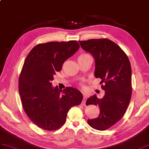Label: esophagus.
Listing matches in <instances>:
<instances>
[{
  "label": "esophagus",
  "mask_w": 149,
  "mask_h": 149,
  "mask_svg": "<svg viewBox=\"0 0 149 149\" xmlns=\"http://www.w3.org/2000/svg\"><path fill=\"white\" fill-rule=\"evenodd\" d=\"M86 100H87V96H85V95H84V96H83V100H82V104L83 105H85V104H86Z\"/></svg>",
  "instance_id": "esophagus-1"
}]
</instances>
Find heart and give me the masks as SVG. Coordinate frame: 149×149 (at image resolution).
<instances>
[{
  "mask_svg": "<svg viewBox=\"0 0 149 149\" xmlns=\"http://www.w3.org/2000/svg\"><path fill=\"white\" fill-rule=\"evenodd\" d=\"M86 55H88V54H82V55H81L80 56H86Z\"/></svg>",
  "mask_w": 149,
  "mask_h": 149,
  "instance_id": "b5f03b06",
  "label": "heart"
}]
</instances>
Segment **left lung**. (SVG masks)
Segmentation results:
<instances>
[{
  "label": "left lung",
  "instance_id": "8db88e82",
  "mask_svg": "<svg viewBox=\"0 0 149 149\" xmlns=\"http://www.w3.org/2000/svg\"><path fill=\"white\" fill-rule=\"evenodd\" d=\"M83 49L89 52L95 60V76L100 78L105 95L101 99L95 95L89 98L86 104L100 107L96 119H88L93 128L103 131L110 128L121 119L132 93L131 67L126 53L118 45L107 39L79 41Z\"/></svg>",
  "mask_w": 149,
  "mask_h": 149
}]
</instances>
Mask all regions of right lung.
Masks as SVG:
<instances>
[{"label": "right lung", "mask_w": 149, "mask_h": 149, "mask_svg": "<svg viewBox=\"0 0 149 149\" xmlns=\"http://www.w3.org/2000/svg\"><path fill=\"white\" fill-rule=\"evenodd\" d=\"M79 47L76 40L39 44L25 59L19 77V93L27 116L40 128H60L71 107L82 102L83 96L78 89L68 87L62 91L51 83L56 72Z\"/></svg>", "instance_id": "obj_1"}]
</instances>
